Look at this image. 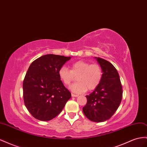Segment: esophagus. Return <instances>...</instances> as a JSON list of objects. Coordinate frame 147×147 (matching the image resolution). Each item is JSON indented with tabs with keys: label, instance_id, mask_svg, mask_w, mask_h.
Returning <instances> with one entry per match:
<instances>
[{
	"label": "esophagus",
	"instance_id": "34e87169",
	"mask_svg": "<svg viewBox=\"0 0 147 147\" xmlns=\"http://www.w3.org/2000/svg\"><path fill=\"white\" fill-rule=\"evenodd\" d=\"M72 97H78V94L72 93Z\"/></svg>",
	"mask_w": 147,
	"mask_h": 147
}]
</instances>
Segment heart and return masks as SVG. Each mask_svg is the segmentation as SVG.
I'll return each instance as SVG.
<instances>
[{
  "label": "heart",
  "mask_w": 147,
  "mask_h": 147,
  "mask_svg": "<svg viewBox=\"0 0 147 147\" xmlns=\"http://www.w3.org/2000/svg\"><path fill=\"white\" fill-rule=\"evenodd\" d=\"M102 69L98 64L79 61L71 66L69 70L65 66L61 67L59 70V76L66 85L70 84L77 77L78 82L71 85L70 88L75 93H85L87 90L95 89L100 83L102 78Z\"/></svg>",
  "instance_id": "b5f03b06"
}]
</instances>
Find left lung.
<instances>
[{"instance_id": "1", "label": "left lung", "mask_w": 147, "mask_h": 147, "mask_svg": "<svg viewBox=\"0 0 147 147\" xmlns=\"http://www.w3.org/2000/svg\"><path fill=\"white\" fill-rule=\"evenodd\" d=\"M101 67L102 78L93 92L86 95L83 112L93 122H104L112 117L119 106L122 88L119 75L114 66L105 59L94 57Z\"/></svg>"}]
</instances>
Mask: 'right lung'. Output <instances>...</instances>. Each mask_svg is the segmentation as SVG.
I'll use <instances>...</instances> for the list:
<instances>
[{"label":"right lung","instance_id":"add662e5","mask_svg":"<svg viewBox=\"0 0 147 147\" xmlns=\"http://www.w3.org/2000/svg\"><path fill=\"white\" fill-rule=\"evenodd\" d=\"M70 58L47 54L30 65L23 83V100L27 109L36 119H53L71 98L70 92L59 76V70Z\"/></svg>","mask_w":147,"mask_h":147}]
</instances>
